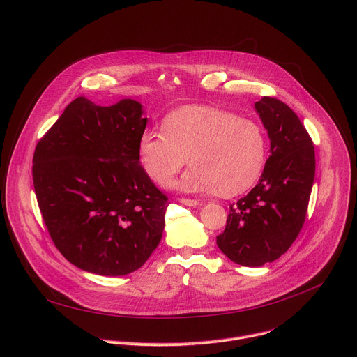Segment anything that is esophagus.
Returning a JSON list of instances; mask_svg holds the SVG:
<instances>
[{
	"label": "esophagus",
	"instance_id": "1",
	"mask_svg": "<svg viewBox=\"0 0 357 357\" xmlns=\"http://www.w3.org/2000/svg\"><path fill=\"white\" fill-rule=\"evenodd\" d=\"M182 205H185V206H192V208H195V206H197V205H200V202L199 200H195V199H188V197H179L178 199Z\"/></svg>",
	"mask_w": 357,
	"mask_h": 357
}]
</instances>
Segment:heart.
I'll return each mask as SVG.
<instances>
[{
    "label": "heart",
    "mask_w": 357,
    "mask_h": 357,
    "mask_svg": "<svg viewBox=\"0 0 357 357\" xmlns=\"http://www.w3.org/2000/svg\"><path fill=\"white\" fill-rule=\"evenodd\" d=\"M162 132L139 135L137 155L157 185H168L188 162L178 182L183 192L236 196L261 176L267 161L263 128L250 119L212 106H185L167 114Z\"/></svg>",
    "instance_id": "1"
}]
</instances>
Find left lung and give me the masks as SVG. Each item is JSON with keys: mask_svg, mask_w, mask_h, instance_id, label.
<instances>
[{"mask_svg": "<svg viewBox=\"0 0 357 357\" xmlns=\"http://www.w3.org/2000/svg\"><path fill=\"white\" fill-rule=\"evenodd\" d=\"M270 138L259 183L230 206L218 247L233 263L261 267L280 259L298 237L315 178L314 142L282 101L264 96L254 105Z\"/></svg>", "mask_w": 357, "mask_h": 357, "instance_id": "1", "label": "left lung"}]
</instances>
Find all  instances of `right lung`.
Listing matches in <instances>:
<instances>
[{
    "label": "right lung",
    "instance_id": "obj_1",
    "mask_svg": "<svg viewBox=\"0 0 357 357\" xmlns=\"http://www.w3.org/2000/svg\"><path fill=\"white\" fill-rule=\"evenodd\" d=\"M145 126L135 100L101 107L82 96L35 148L32 176L43 222L80 270L130 274L161 241L168 197L138 161Z\"/></svg>",
    "mask_w": 357,
    "mask_h": 357
}]
</instances>
